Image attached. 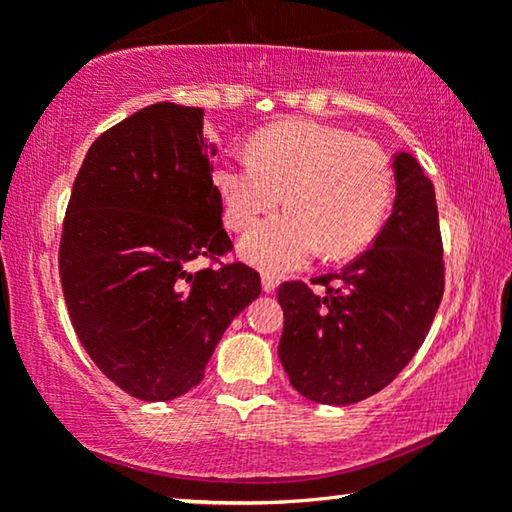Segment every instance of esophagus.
<instances>
[{"instance_id": "34e87169", "label": "esophagus", "mask_w": 512, "mask_h": 512, "mask_svg": "<svg viewBox=\"0 0 512 512\" xmlns=\"http://www.w3.org/2000/svg\"><path fill=\"white\" fill-rule=\"evenodd\" d=\"M262 287H264V291H266V293H273V291L277 289V280H275L273 275L264 273V275H262Z\"/></svg>"}]
</instances>
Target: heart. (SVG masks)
Instances as JSON below:
<instances>
[{
    "label": "heart",
    "instance_id": "b5f03b06",
    "mask_svg": "<svg viewBox=\"0 0 512 512\" xmlns=\"http://www.w3.org/2000/svg\"><path fill=\"white\" fill-rule=\"evenodd\" d=\"M212 183L225 225L237 232L253 228L284 194L289 210L241 241L248 262L280 273L302 266L318 248L332 259L359 253L391 203L393 173L375 142L289 119L262 128L250 155L232 153L216 162Z\"/></svg>",
    "mask_w": 512,
    "mask_h": 512
}]
</instances>
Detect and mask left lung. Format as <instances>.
Here are the masks:
<instances>
[{"instance_id":"1","label":"left lung","mask_w":512,"mask_h":512,"mask_svg":"<svg viewBox=\"0 0 512 512\" xmlns=\"http://www.w3.org/2000/svg\"><path fill=\"white\" fill-rule=\"evenodd\" d=\"M393 212L368 250L323 286L284 282L277 354L291 386L311 402L354 404L400 375L429 334L445 291L443 237L433 183L413 155L393 162Z\"/></svg>"}]
</instances>
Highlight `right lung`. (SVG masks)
<instances>
[{"instance_id": "right-lung-1", "label": "right lung", "mask_w": 512, "mask_h": 512, "mask_svg": "<svg viewBox=\"0 0 512 512\" xmlns=\"http://www.w3.org/2000/svg\"><path fill=\"white\" fill-rule=\"evenodd\" d=\"M203 108L160 101L99 135L76 173L58 250L74 332L144 402L185 395L262 280L232 250ZM211 262L192 274L188 264Z\"/></svg>"}]
</instances>
